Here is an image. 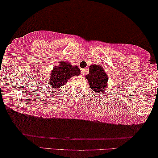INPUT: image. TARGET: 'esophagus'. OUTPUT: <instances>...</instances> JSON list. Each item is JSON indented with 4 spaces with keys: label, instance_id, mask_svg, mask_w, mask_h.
<instances>
[{
    "label": "esophagus",
    "instance_id": "obj_1",
    "mask_svg": "<svg viewBox=\"0 0 158 158\" xmlns=\"http://www.w3.org/2000/svg\"><path fill=\"white\" fill-rule=\"evenodd\" d=\"M87 71V69H82V70H81V74H82V76H85V75L86 74Z\"/></svg>",
    "mask_w": 158,
    "mask_h": 158
}]
</instances>
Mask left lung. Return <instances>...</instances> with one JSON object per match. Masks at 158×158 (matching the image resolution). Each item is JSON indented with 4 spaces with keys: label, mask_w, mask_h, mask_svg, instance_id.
I'll list each match as a JSON object with an SVG mask.
<instances>
[{
    "label": "left lung",
    "mask_w": 158,
    "mask_h": 158,
    "mask_svg": "<svg viewBox=\"0 0 158 158\" xmlns=\"http://www.w3.org/2000/svg\"><path fill=\"white\" fill-rule=\"evenodd\" d=\"M89 73L86 75L91 89L94 92L103 94L106 92L108 77L106 72L101 65H91L89 66Z\"/></svg>",
    "instance_id": "obj_1"
}]
</instances>
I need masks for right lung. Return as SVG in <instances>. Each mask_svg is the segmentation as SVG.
<instances>
[{
    "instance_id": "1",
    "label": "right lung",
    "mask_w": 158,
    "mask_h": 158,
    "mask_svg": "<svg viewBox=\"0 0 158 158\" xmlns=\"http://www.w3.org/2000/svg\"><path fill=\"white\" fill-rule=\"evenodd\" d=\"M80 74L81 71L77 66H72L69 62L61 61L59 63L58 66L53 68L47 83L48 86L51 85L52 89L57 90L63 85H65L71 77Z\"/></svg>"
}]
</instances>
